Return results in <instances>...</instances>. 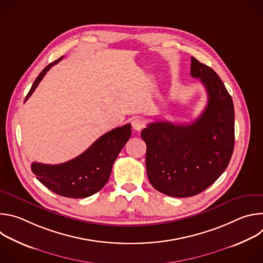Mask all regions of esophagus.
<instances>
[{
  "label": "esophagus",
  "mask_w": 263,
  "mask_h": 263,
  "mask_svg": "<svg viewBox=\"0 0 263 263\" xmlns=\"http://www.w3.org/2000/svg\"><path fill=\"white\" fill-rule=\"evenodd\" d=\"M132 127H133L134 130L140 131V130L144 127V122H143L141 119L136 118V119H134V120L132 121Z\"/></svg>",
  "instance_id": "esophagus-1"
}]
</instances>
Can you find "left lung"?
I'll return each instance as SVG.
<instances>
[{
	"mask_svg": "<svg viewBox=\"0 0 263 263\" xmlns=\"http://www.w3.org/2000/svg\"><path fill=\"white\" fill-rule=\"evenodd\" d=\"M191 74L208 95L202 115L190 125L156 122L141 131L148 181L156 191L175 198L208 189L228 166L234 148L231 96L217 73L194 57Z\"/></svg>",
	"mask_w": 263,
	"mask_h": 263,
	"instance_id": "left-lung-1",
	"label": "left lung"
}]
</instances>
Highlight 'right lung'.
Returning a JSON list of instances; mask_svg holds the SVG:
<instances>
[{
  "label": "right lung",
  "instance_id": "right-lung-1",
  "mask_svg": "<svg viewBox=\"0 0 263 263\" xmlns=\"http://www.w3.org/2000/svg\"><path fill=\"white\" fill-rule=\"evenodd\" d=\"M63 57L46 66L28 92L25 102L43 80L47 71ZM131 136V125L111 130L98 138L78 157L60 164L33 162L31 170L42 184L53 193L72 199H82L101 191L108 182L112 165Z\"/></svg>",
  "mask_w": 263,
  "mask_h": 263
}]
</instances>
